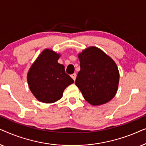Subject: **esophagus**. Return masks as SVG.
<instances>
[{
  "instance_id": "1",
  "label": "esophagus",
  "mask_w": 146,
  "mask_h": 146,
  "mask_svg": "<svg viewBox=\"0 0 146 146\" xmlns=\"http://www.w3.org/2000/svg\"><path fill=\"white\" fill-rule=\"evenodd\" d=\"M71 77H72V78L74 80H76V73H74V74H72L71 75Z\"/></svg>"
}]
</instances>
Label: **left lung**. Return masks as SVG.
Returning <instances> with one entry per match:
<instances>
[{"label":"left lung","instance_id":"8db88e82","mask_svg":"<svg viewBox=\"0 0 146 146\" xmlns=\"http://www.w3.org/2000/svg\"><path fill=\"white\" fill-rule=\"evenodd\" d=\"M80 70L75 84L88 102L104 104L115 96L119 74L116 64L101 49L90 46L78 54Z\"/></svg>","mask_w":146,"mask_h":146}]
</instances>
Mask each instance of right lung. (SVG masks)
<instances>
[{
	"mask_svg": "<svg viewBox=\"0 0 146 146\" xmlns=\"http://www.w3.org/2000/svg\"><path fill=\"white\" fill-rule=\"evenodd\" d=\"M59 54L45 49L31 66L27 74L29 88L41 102L54 103L62 97L66 88L74 80L58 62Z\"/></svg>",
	"mask_w": 146,
	"mask_h": 146,
	"instance_id": "right-lung-1",
	"label": "right lung"
}]
</instances>
